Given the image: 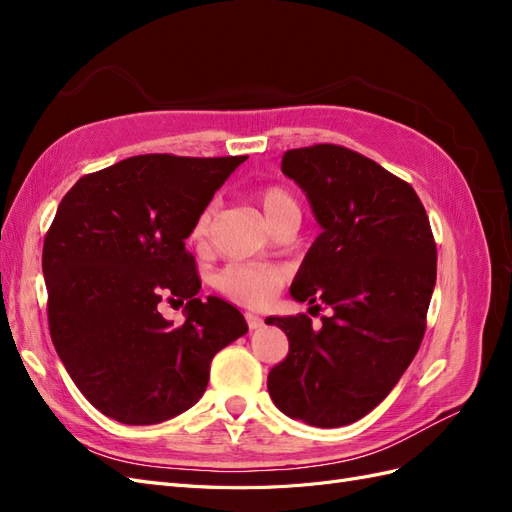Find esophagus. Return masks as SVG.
<instances>
[{
	"instance_id": "obj_1",
	"label": "esophagus",
	"mask_w": 512,
	"mask_h": 512,
	"mask_svg": "<svg viewBox=\"0 0 512 512\" xmlns=\"http://www.w3.org/2000/svg\"><path fill=\"white\" fill-rule=\"evenodd\" d=\"M245 320H247V327H250L252 331H254V329H260L262 324H265V322H262V318H260L258 314H252V312H247V314H245Z\"/></svg>"
}]
</instances>
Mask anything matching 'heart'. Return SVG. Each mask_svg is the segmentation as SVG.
<instances>
[{"label": "heart", "mask_w": 512, "mask_h": 512, "mask_svg": "<svg viewBox=\"0 0 512 512\" xmlns=\"http://www.w3.org/2000/svg\"><path fill=\"white\" fill-rule=\"evenodd\" d=\"M262 213L267 222L275 228L288 215H301L299 203L294 194L280 183L262 185L256 192ZM215 215H218V200L209 203L198 211L190 228V241L196 247H207ZM288 271L282 265H254V262H230L215 275V288L230 301L243 305H262L286 282Z\"/></svg>", "instance_id": "obj_1"}]
</instances>
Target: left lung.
<instances>
[{"label":"left lung","instance_id":"obj_1","mask_svg":"<svg viewBox=\"0 0 512 512\" xmlns=\"http://www.w3.org/2000/svg\"><path fill=\"white\" fill-rule=\"evenodd\" d=\"M282 173L301 185L322 226L290 294L322 301L333 316H322V329L305 314L265 320L290 344L267 389L290 418L344 427L393 391L421 348L436 241L412 185L352 149H290Z\"/></svg>","mask_w":512,"mask_h":512}]
</instances>
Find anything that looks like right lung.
<instances>
[{
	"label": "right lung",
	"mask_w": 512,
	"mask_h": 512,
	"mask_svg": "<svg viewBox=\"0 0 512 512\" xmlns=\"http://www.w3.org/2000/svg\"><path fill=\"white\" fill-rule=\"evenodd\" d=\"M247 156L147 153L81 177L42 247L49 331L89 404L123 425L168 421L203 397L213 356L247 333L235 305L198 299L192 222ZM162 300L186 301L173 328Z\"/></svg>",
	"instance_id": "right-lung-1"
}]
</instances>
